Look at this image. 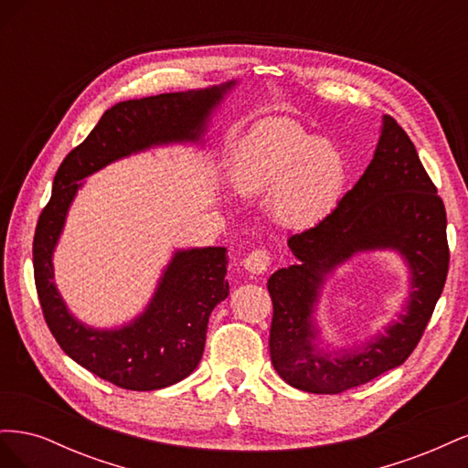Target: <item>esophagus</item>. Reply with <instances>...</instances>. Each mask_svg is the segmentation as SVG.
<instances>
[{
    "label": "esophagus",
    "mask_w": 468,
    "mask_h": 468,
    "mask_svg": "<svg viewBox=\"0 0 468 468\" xmlns=\"http://www.w3.org/2000/svg\"><path fill=\"white\" fill-rule=\"evenodd\" d=\"M242 263L246 267V271L260 275V273H265L269 265H271V256H269L267 250H253L248 253Z\"/></svg>",
    "instance_id": "34e87169"
}]
</instances>
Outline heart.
<instances>
[{
    "mask_svg": "<svg viewBox=\"0 0 468 468\" xmlns=\"http://www.w3.org/2000/svg\"><path fill=\"white\" fill-rule=\"evenodd\" d=\"M346 177L342 152L285 119L263 122L251 133L236 169L242 189L275 191L277 215L292 226H313L328 217Z\"/></svg>",
    "mask_w": 468,
    "mask_h": 468,
    "instance_id": "1",
    "label": "heart"
}]
</instances>
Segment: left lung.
<instances>
[{
    "instance_id": "obj_1",
    "label": "left lung",
    "mask_w": 468,
    "mask_h": 468,
    "mask_svg": "<svg viewBox=\"0 0 468 468\" xmlns=\"http://www.w3.org/2000/svg\"><path fill=\"white\" fill-rule=\"evenodd\" d=\"M289 248L296 263L267 281L269 353L282 380L304 392L337 394L410 357L447 279V215L414 143L392 117H382L375 155L359 181L328 217L291 236ZM373 249H394L407 260L413 277L405 313L361 348L324 352L312 316L323 281L356 252Z\"/></svg>"
}]
</instances>
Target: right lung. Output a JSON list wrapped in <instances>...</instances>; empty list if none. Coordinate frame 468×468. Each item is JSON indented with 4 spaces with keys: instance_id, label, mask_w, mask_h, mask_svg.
<instances>
[{
    "instance_id": "1",
    "label": "right lung",
    "mask_w": 468,
    "mask_h": 468,
    "mask_svg": "<svg viewBox=\"0 0 468 468\" xmlns=\"http://www.w3.org/2000/svg\"><path fill=\"white\" fill-rule=\"evenodd\" d=\"M234 81L207 90L121 101L103 112L83 143L66 155L42 208L33 242L35 285L56 342L83 369L126 390H158L199 365L208 316L229 296L226 248L177 250L144 313L115 330H95L72 316L54 285L52 253L80 179L152 146L197 143Z\"/></svg>"
}]
</instances>
